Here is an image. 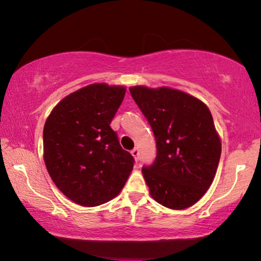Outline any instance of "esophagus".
Segmentation results:
<instances>
[{
  "mask_svg": "<svg viewBox=\"0 0 261 261\" xmlns=\"http://www.w3.org/2000/svg\"><path fill=\"white\" fill-rule=\"evenodd\" d=\"M131 154H132V156L135 158L136 161L139 160V149H138V148L135 147V148L131 151Z\"/></svg>",
  "mask_w": 261,
  "mask_h": 261,
  "instance_id": "obj_1",
  "label": "esophagus"
}]
</instances>
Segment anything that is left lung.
Listing matches in <instances>:
<instances>
[{"instance_id":"left-lung-1","label":"left lung","mask_w":261,"mask_h":261,"mask_svg":"<svg viewBox=\"0 0 261 261\" xmlns=\"http://www.w3.org/2000/svg\"><path fill=\"white\" fill-rule=\"evenodd\" d=\"M156 140L153 165L143 167L152 198L171 210H184L204 196L215 177L221 140L207 106L170 87H130Z\"/></svg>"}]
</instances>
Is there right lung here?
I'll return each mask as SVG.
<instances>
[{
  "label": "right lung",
  "instance_id": "right-lung-1",
  "mask_svg": "<svg viewBox=\"0 0 261 261\" xmlns=\"http://www.w3.org/2000/svg\"><path fill=\"white\" fill-rule=\"evenodd\" d=\"M125 91L124 86L91 84L62 99L45 123L48 174L78 205L94 207L114 199L134 169V156L110 127Z\"/></svg>",
  "mask_w": 261,
  "mask_h": 261
}]
</instances>
